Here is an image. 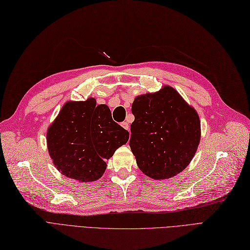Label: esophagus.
<instances>
[{
  "instance_id": "obj_1",
  "label": "esophagus",
  "mask_w": 250,
  "mask_h": 250,
  "mask_svg": "<svg viewBox=\"0 0 250 250\" xmlns=\"http://www.w3.org/2000/svg\"><path fill=\"white\" fill-rule=\"evenodd\" d=\"M122 127H123L124 129H126V130H128V129H129V125H128L127 122H123V123H122Z\"/></svg>"
}]
</instances>
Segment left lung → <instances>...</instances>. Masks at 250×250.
<instances>
[{
    "label": "left lung",
    "instance_id": "obj_1",
    "mask_svg": "<svg viewBox=\"0 0 250 250\" xmlns=\"http://www.w3.org/2000/svg\"><path fill=\"white\" fill-rule=\"evenodd\" d=\"M131 111L134 121L129 141L137 167L152 179L180 174L191 161L201 140V121L169 85L137 96Z\"/></svg>",
    "mask_w": 250,
    "mask_h": 250
}]
</instances>
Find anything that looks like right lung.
I'll use <instances>...</instances> for the list:
<instances>
[{
    "label": "right lung",
    "mask_w": 250,
    "mask_h": 250,
    "mask_svg": "<svg viewBox=\"0 0 250 250\" xmlns=\"http://www.w3.org/2000/svg\"><path fill=\"white\" fill-rule=\"evenodd\" d=\"M129 132L111 118L105 104L96 100L68 101L48 129L47 149L62 175L92 182L102 177L106 159L125 145Z\"/></svg>",
    "instance_id": "add662e5"
}]
</instances>
